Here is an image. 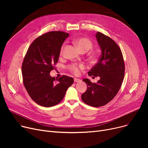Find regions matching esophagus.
I'll return each instance as SVG.
<instances>
[{
	"instance_id": "1",
	"label": "esophagus",
	"mask_w": 148,
	"mask_h": 148,
	"mask_svg": "<svg viewBox=\"0 0 148 148\" xmlns=\"http://www.w3.org/2000/svg\"><path fill=\"white\" fill-rule=\"evenodd\" d=\"M74 82L78 83V82H81V80H80V79H77V78H74Z\"/></svg>"
}]
</instances>
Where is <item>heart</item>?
I'll use <instances>...</instances> for the list:
<instances>
[{
  "mask_svg": "<svg viewBox=\"0 0 148 148\" xmlns=\"http://www.w3.org/2000/svg\"><path fill=\"white\" fill-rule=\"evenodd\" d=\"M75 44L77 46V47L82 52H86L92 47V42L86 38H80L77 39L74 41ZM65 48V45L62 47L60 50V54L63 53V50ZM68 69L70 72L74 74V75H79L80 73L81 70L84 68V65L82 64H72L68 66Z\"/></svg>",
  "mask_w": 148,
  "mask_h": 148,
  "instance_id": "1",
  "label": "heart"
}]
</instances>
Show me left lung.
<instances>
[{
  "instance_id": "8db88e82",
  "label": "left lung",
  "mask_w": 148,
  "mask_h": 148,
  "mask_svg": "<svg viewBox=\"0 0 148 148\" xmlns=\"http://www.w3.org/2000/svg\"><path fill=\"white\" fill-rule=\"evenodd\" d=\"M95 36L101 54L88 75L99 76L100 79L97 83L88 79L83 80L87 90L82 95V99L89 106L98 107L109 103L118 94L123 80L125 64L121 49L112 38L99 32Z\"/></svg>"
}]
</instances>
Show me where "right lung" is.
Returning <instances> with one entry per match:
<instances>
[{
	"instance_id": "1",
	"label": "right lung",
	"mask_w": 148,
	"mask_h": 148,
	"mask_svg": "<svg viewBox=\"0 0 148 148\" xmlns=\"http://www.w3.org/2000/svg\"><path fill=\"white\" fill-rule=\"evenodd\" d=\"M68 36L69 34L62 31L40 36L31 44L23 60V84L30 98L41 106L49 107L59 104L74 83L73 77L63 75L58 79L50 75Z\"/></svg>"
}]
</instances>
